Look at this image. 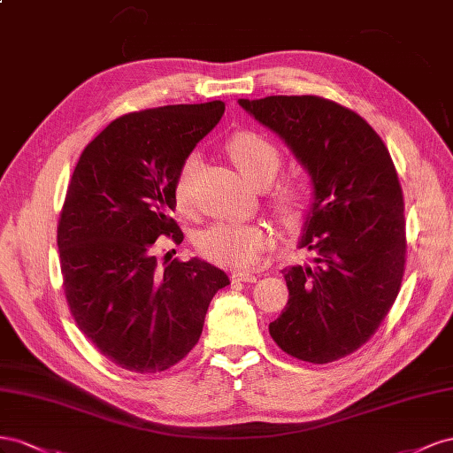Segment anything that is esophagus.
<instances>
[{"label": "esophagus", "mask_w": 453, "mask_h": 453, "mask_svg": "<svg viewBox=\"0 0 453 453\" xmlns=\"http://www.w3.org/2000/svg\"><path fill=\"white\" fill-rule=\"evenodd\" d=\"M231 280L234 282H256L257 275L249 273V271H235V273L231 275Z\"/></svg>", "instance_id": "1"}]
</instances>
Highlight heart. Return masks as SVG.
<instances>
[{"instance_id":"heart-1","label":"heart","mask_w":453,"mask_h":453,"mask_svg":"<svg viewBox=\"0 0 453 453\" xmlns=\"http://www.w3.org/2000/svg\"><path fill=\"white\" fill-rule=\"evenodd\" d=\"M229 157L237 169L256 186L267 184L280 166V153L265 134L256 131H237L226 142ZM199 153L189 151L180 161L174 180L173 197L180 211L191 206L193 178L199 169ZM273 211L287 226H298L305 216L307 191L294 182H282L271 191ZM271 234L262 224L216 222L199 231L196 247L206 260L227 269H252L262 254L271 247Z\"/></svg>"}]
</instances>
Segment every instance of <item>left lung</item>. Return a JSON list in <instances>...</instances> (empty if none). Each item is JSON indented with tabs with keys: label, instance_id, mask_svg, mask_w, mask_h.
<instances>
[{
	"label": "left lung",
	"instance_id": "left-lung-1",
	"mask_svg": "<svg viewBox=\"0 0 453 453\" xmlns=\"http://www.w3.org/2000/svg\"><path fill=\"white\" fill-rule=\"evenodd\" d=\"M239 104L287 142L315 184L300 247L317 257L311 267L282 269L288 303L269 334L303 363H334L376 334L403 284L404 196L391 153L366 119L328 98Z\"/></svg>",
	"mask_w": 453,
	"mask_h": 453
}]
</instances>
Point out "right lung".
I'll list each match as a JSON object with an SVG mask.
<instances>
[{"label": "right lung", "mask_w": 453, "mask_h": 453, "mask_svg": "<svg viewBox=\"0 0 453 453\" xmlns=\"http://www.w3.org/2000/svg\"><path fill=\"white\" fill-rule=\"evenodd\" d=\"M222 100L121 115L83 150L58 218L62 288L100 355L136 373L169 370L197 345L222 269L193 257L159 267L155 241L180 244L173 180L222 118Z\"/></svg>", "instance_id": "right-lung-1"}]
</instances>
